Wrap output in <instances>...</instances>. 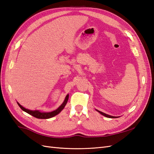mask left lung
Returning <instances> with one entry per match:
<instances>
[{
    "mask_svg": "<svg viewBox=\"0 0 154 154\" xmlns=\"http://www.w3.org/2000/svg\"><path fill=\"white\" fill-rule=\"evenodd\" d=\"M96 110L97 112H99L100 114H102L103 116H105V117H106V118H118V117H116V116H110V115H108V114H106L105 113H104V112H100V111H99L98 110Z\"/></svg>",
    "mask_w": 154,
    "mask_h": 154,
    "instance_id": "8db88e82",
    "label": "left lung"
}]
</instances>
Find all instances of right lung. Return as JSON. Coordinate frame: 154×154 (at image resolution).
Returning <instances> with one entry per match:
<instances>
[{
  "mask_svg": "<svg viewBox=\"0 0 154 154\" xmlns=\"http://www.w3.org/2000/svg\"><path fill=\"white\" fill-rule=\"evenodd\" d=\"M69 94L66 96L64 101H63V103L61 104V106H59V107L58 108H57V109L54 110V111L50 112H40V110H31L27 109V108H25L23 106H22L18 102H17V103L19 105V106L21 108V109L22 110H23L24 112H27V113L34 116V117L38 118V119H49V118H51L52 117H54L55 116L59 114L60 112H61L63 110V108H65V106L66 105L67 101H68V100H69Z\"/></svg>",
  "mask_w": 154,
  "mask_h": 154,
  "instance_id": "obj_1",
  "label": "right lung"
}]
</instances>
